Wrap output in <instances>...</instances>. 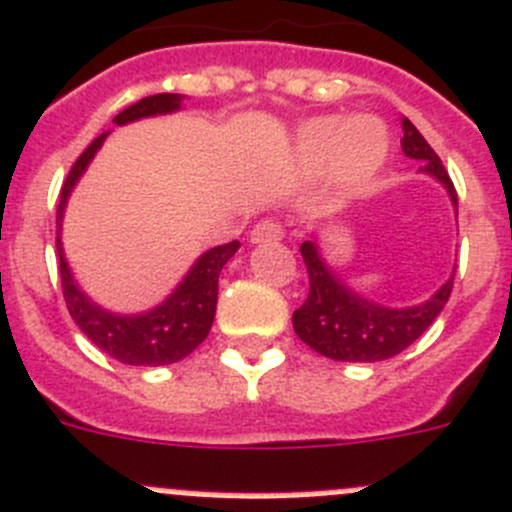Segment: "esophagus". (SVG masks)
<instances>
[{
	"instance_id": "esophagus-1",
	"label": "esophagus",
	"mask_w": 512,
	"mask_h": 512,
	"mask_svg": "<svg viewBox=\"0 0 512 512\" xmlns=\"http://www.w3.org/2000/svg\"><path fill=\"white\" fill-rule=\"evenodd\" d=\"M283 237V227L278 222H272V219H265V222L255 224V229L250 232V242L252 245H262V242H275Z\"/></svg>"
}]
</instances>
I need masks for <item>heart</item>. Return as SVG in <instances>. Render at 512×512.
I'll use <instances>...</instances> for the list:
<instances>
[{
	"instance_id": "1",
	"label": "heart",
	"mask_w": 512,
	"mask_h": 512,
	"mask_svg": "<svg viewBox=\"0 0 512 512\" xmlns=\"http://www.w3.org/2000/svg\"><path fill=\"white\" fill-rule=\"evenodd\" d=\"M295 161L308 174L326 169L338 189L356 194L379 176L389 156V133L374 116H318L295 133Z\"/></svg>"
}]
</instances>
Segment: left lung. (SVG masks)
<instances>
[{
    "label": "left lung",
    "instance_id": "left-lung-1",
    "mask_svg": "<svg viewBox=\"0 0 512 512\" xmlns=\"http://www.w3.org/2000/svg\"><path fill=\"white\" fill-rule=\"evenodd\" d=\"M401 151L412 161H419V174L429 176L444 186L452 207H457V194L442 161L422 133L409 118H401ZM305 267H308L310 290L305 303L293 313V328L303 343L333 361L374 364L396 356L412 346L434 323L452 293L455 270L424 303L391 308L366 298L353 290L346 280L328 265L318 237L310 234L300 245Z\"/></svg>",
    "mask_w": 512,
    "mask_h": 512
}]
</instances>
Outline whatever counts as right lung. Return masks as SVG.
Returning a JSON list of instances; mask_svg holds the SVG:
<instances>
[{"label":"right lung","mask_w":512,"mask_h":512,"mask_svg":"<svg viewBox=\"0 0 512 512\" xmlns=\"http://www.w3.org/2000/svg\"><path fill=\"white\" fill-rule=\"evenodd\" d=\"M181 100H184V95L176 93L148 95V98L128 105L126 111H121L113 118V123L126 126V123L141 121V118L176 113L181 111ZM105 138H108V131L100 133L85 148L73 169H70L68 179H65L60 191V202H57V257H60L62 295H65L70 315H73V321L78 323L80 331L100 351L113 356L116 361L128 366L176 364V361L189 356L209 336L214 313H217L219 272L227 265L229 257L240 250V242L234 240L229 245H219L202 252L194 260V265L189 267V272L181 278V283L159 305L143 310V313H113V310L95 303L80 288V283L75 280L73 270L68 265L65 247H62V217H65V207H68V199L73 194L75 184L88 171L90 161L95 159Z\"/></svg>","instance_id":"add662e5"}]
</instances>
